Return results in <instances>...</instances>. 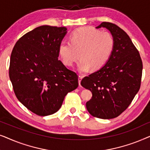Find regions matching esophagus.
<instances>
[{"label":"esophagus","mask_w":150,"mask_h":150,"mask_svg":"<svg viewBox=\"0 0 150 150\" xmlns=\"http://www.w3.org/2000/svg\"><path fill=\"white\" fill-rule=\"evenodd\" d=\"M83 76H81V75L79 76V83L80 86H81V82L82 81V79H83Z\"/></svg>","instance_id":"34e87169"}]
</instances>
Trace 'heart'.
Segmentation results:
<instances>
[{
  "label": "heart",
  "mask_w": 150,
  "mask_h": 150,
  "mask_svg": "<svg viewBox=\"0 0 150 150\" xmlns=\"http://www.w3.org/2000/svg\"><path fill=\"white\" fill-rule=\"evenodd\" d=\"M115 46L112 34L91 27H82L74 30L70 42L62 41L59 45V54L67 66H72L79 57L77 69L85 73L91 68L100 69L110 58Z\"/></svg>",
  "instance_id": "obj_1"
}]
</instances>
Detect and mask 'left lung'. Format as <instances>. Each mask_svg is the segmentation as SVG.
<instances>
[{
	"label": "left lung",
	"mask_w": 150,
	"mask_h": 150,
	"mask_svg": "<svg viewBox=\"0 0 150 150\" xmlns=\"http://www.w3.org/2000/svg\"><path fill=\"white\" fill-rule=\"evenodd\" d=\"M115 40L111 55L100 69L83 78L81 85L92 93L86 103L88 112L96 117H117L130 105L141 87L143 63L128 34L116 24L102 22Z\"/></svg>",
	"instance_id": "1"
}]
</instances>
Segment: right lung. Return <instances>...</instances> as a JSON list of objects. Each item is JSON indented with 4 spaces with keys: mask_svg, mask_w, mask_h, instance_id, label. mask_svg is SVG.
I'll use <instances>...</instances> for the list:
<instances>
[{
    "mask_svg": "<svg viewBox=\"0 0 150 150\" xmlns=\"http://www.w3.org/2000/svg\"><path fill=\"white\" fill-rule=\"evenodd\" d=\"M66 27L44 25L24 35L11 52L9 79L18 100L33 113L58 111L67 93L79 86L78 75L58 57Z\"/></svg>",
    "mask_w": 150,
    "mask_h": 150,
    "instance_id": "add662e5",
    "label": "right lung"
}]
</instances>
